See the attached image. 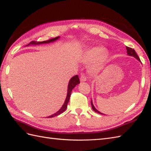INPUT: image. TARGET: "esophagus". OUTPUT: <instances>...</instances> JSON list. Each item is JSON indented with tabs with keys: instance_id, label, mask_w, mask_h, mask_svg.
Returning <instances> with one entry per match:
<instances>
[{
	"instance_id": "obj_1",
	"label": "esophagus",
	"mask_w": 151,
	"mask_h": 151,
	"mask_svg": "<svg viewBox=\"0 0 151 151\" xmlns=\"http://www.w3.org/2000/svg\"><path fill=\"white\" fill-rule=\"evenodd\" d=\"M80 82H86V81L87 80V78H86V76H85V75H82V76H80Z\"/></svg>"
}]
</instances>
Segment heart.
Returning <instances> with one entry per match:
<instances>
[{"mask_svg":"<svg viewBox=\"0 0 151 151\" xmlns=\"http://www.w3.org/2000/svg\"><path fill=\"white\" fill-rule=\"evenodd\" d=\"M106 50L103 47H96L86 50L81 57V60L83 62H87L93 59H101L105 60L106 57H105Z\"/></svg>","mask_w":151,"mask_h":151,"instance_id":"obj_1","label":"heart"}]
</instances>
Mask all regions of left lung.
I'll return each mask as SVG.
<instances>
[{
	"label": "left lung",
	"instance_id": "8db88e82",
	"mask_svg": "<svg viewBox=\"0 0 151 151\" xmlns=\"http://www.w3.org/2000/svg\"><path fill=\"white\" fill-rule=\"evenodd\" d=\"M126 50H127V55H129V56H132V57H135L136 58V59L138 60V61H140V58L138 57V55L137 54V53H136V52L134 51V49H132L131 48H129V47H127V46H126ZM91 106H92V110H93L94 111H96V112H97V113H98V114H103L102 113H101L100 112V111H99L97 109H96V108L94 107V105H93V103H92V101L91 100ZM105 115V114H104Z\"/></svg>",
	"mask_w": 151,
	"mask_h": 151
}]
</instances>
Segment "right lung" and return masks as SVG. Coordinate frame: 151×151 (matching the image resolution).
<instances>
[{
	"instance_id": "obj_1",
	"label": "right lung",
	"mask_w": 151,
	"mask_h": 151,
	"mask_svg": "<svg viewBox=\"0 0 151 151\" xmlns=\"http://www.w3.org/2000/svg\"><path fill=\"white\" fill-rule=\"evenodd\" d=\"M60 38V36H58L56 37L55 38H52V39H50L49 40L47 41H41V42H35V41H32L30 42L29 44H28L27 45H26L25 46H29L30 45H41V44H45V43H50V42H53L54 41H57V40H59ZM80 83V80L78 78V75H75L74 76H73L72 78L70 79L68 83V92H67V96H66V98L65 99V101L64 103L63 104V105L62 106V107L60 108V109L57 111L55 114H54L52 115H50L48 117V118H51V117H55V116H57L58 115H59L60 114H62L63 112L65 110V109H67V105H68V103L69 101V98H70V96L71 94V91L74 88V87L76 86V85H78Z\"/></svg>"
}]
</instances>
